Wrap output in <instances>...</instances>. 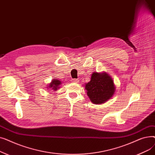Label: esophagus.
Returning a JSON list of instances; mask_svg holds the SVG:
<instances>
[{
  "label": "esophagus",
  "mask_w": 155,
  "mask_h": 155,
  "mask_svg": "<svg viewBox=\"0 0 155 155\" xmlns=\"http://www.w3.org/2000/svg\"><path fill=\"white\" fill-rule=\"evenodd\" d=\"M71 81H72V82H74V83H78L79 80H78V79L73 78V79H72V80H71Z\"/></svg>",
  "instance_id": "obj_1"
}]
</instances>
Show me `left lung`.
I'll use <instances>...</instances> for the list:
<instances>
[{
	"instance_id": "obj_1",
	"label": "left lung",
	"mask_w": 155,
	"mask_h": 155,
	"mask_svg": "<svg viewBox=\"0 0 155 155\" xmlns=\"http://www.w3.org/2000/svg\"><path fill=\"white\" fill-rule=\"evenodd\" d=\"M85 89L91 101L95 104L105 103L111 99L116 86L110 75L106 72H93L91 81L85 84Z\"/></svg>"
}]
</instances>
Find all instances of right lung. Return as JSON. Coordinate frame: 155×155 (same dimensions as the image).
Returning a JSON list of instances; mask_svg holds the SVG:
<instances>
[{"label": "right lung", "mask_w": 155, "mask_h": 155, "mask_svg": "<svg viewBox=\"0 0 155 155\" xmlns=\"http://www.w3.org/2000/svg\"><path fill=\"white\" fill-rule=\"evenodd\" d=\"M61 84V82L60 80L54 78L52 80L51 82L48 85L47 90H48V89H51V90L56 91L58 88H60V85Z\"/></svg>", "instance_id": "right-lung-1"}]
</instances>
